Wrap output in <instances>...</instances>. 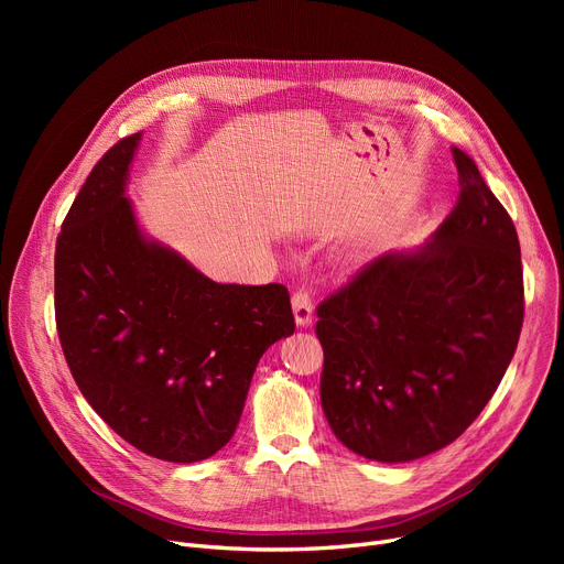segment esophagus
<instances>
[{
  "instance_id": "esophagus-1",
  "label": "esophagus",
  "mask_w": 564,
  "mask_h": 564,
  "mask_svg": "<svg viewBox=\"0 0 564 564\" xmlns=\"http://www.w3.org/2000/svg\"><path fill=\"white\" fill-rule=\"evenodd\" d=\"M292 313H294V322H297V327H308L313 322V302L308 297V292L300 290L292 294Z\"/></svg>"
}]
</instances>
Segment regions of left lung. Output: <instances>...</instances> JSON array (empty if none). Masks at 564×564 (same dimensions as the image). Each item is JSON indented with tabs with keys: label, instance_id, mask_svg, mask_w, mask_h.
I'll return each mask as SVG.
<instances>
[{
	"label": "left lung",
	"instance_id": "8db88e82",
	"mask_svg": "<svg viewBox=\"0 0 564 564\" xmlns=\"http://www.w3.org/2000/svg\"><path fill=\"white\" fill-rule=\"evenodd\" d=\"M451 151L462 187L451 217L317 308L324 416L366 459L402 464L446 448L480 416L519 343L514 224L478 164Z\"/></svg>",
	"mask_w": 564,
	"mask_h": 564
}]
</instances>
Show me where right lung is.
<instances>
[{
    "label": "right lung",
    "instance_id": "obj_1",
    "mask_svg": "<svg viewBox=\"0 0 564 564\" xmlns=\"http://www.w3.org/2000/svg\"><path fill=\"white\" fill-rule=\"evenodd\" d=\"M141 132L82 185L54 253V311L86 402L130 446L192 464L240 423L262 354L292 336L281 283H217L139 224L128 183Z\"/></svg>",
    "mask_w": 564,
    "mask_h": 564
}]
</instances>
